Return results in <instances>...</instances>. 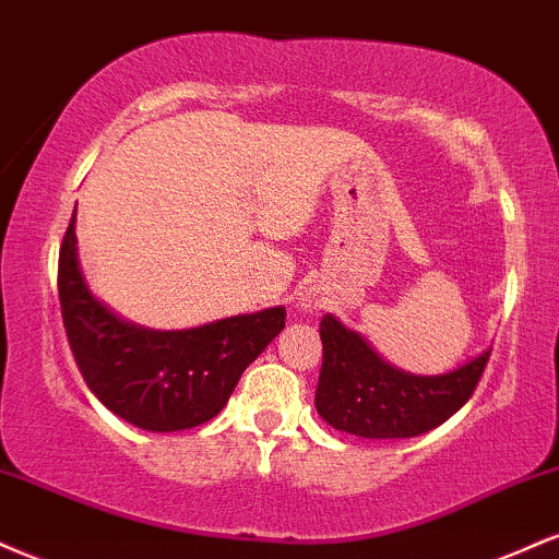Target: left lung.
<instances>
[{"label": "left lung", "mask_w": 559, "mask_h": 559, "mask_svg": "<svg viewBox=\"0 0 559 559\" xmlns=\"http://www.w3.org/2000/svg\"><path fill=\"white\" fill-rule=\"evenodd\" d=\"M324 364L317 411L326 424L366 439H403L437 429L474 395L489 353L439 377H413L390 366L358 332L332 313L319 324Z\"/></svg>", "instance_id": "left-lung-1"}]
</instances>
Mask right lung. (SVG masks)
Here are the masks:
<instances>
[{
  "label": "right lung",
  "mask_w": 559,
  "mask_h": 559,
  "mask_svg": "<svg viewBox=\"0 0 559 559\" xmlns=\"http://www.w3.org/2000/svg\"><path fill=\"white\" fill-rule=\"evenodd\" d=\"M72 214L59 248V304L85 384L138 429L180 431L206 424L285 326V308H266L182 332H154L117 319L85 285Z\"/></svg>",
  "instance_id": "1"
}]
</instances>
